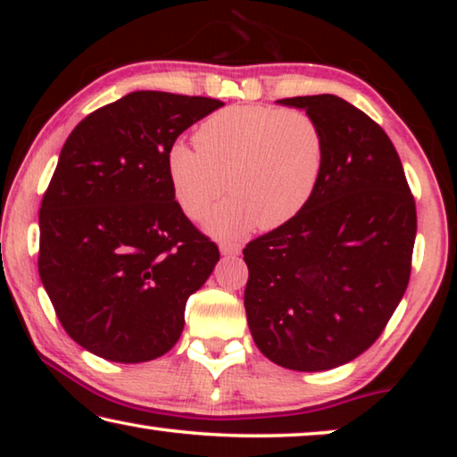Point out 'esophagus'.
Listing matches in <instances>:
<instances>
[{"mask_svg":"<svg viewBox=\"0 0 457 457\" xmlns=\"http://www.w3.org/2000/svg\"><path fill=\"white\" fill-rule=\"evenodd\" d=\"M220 252L223 253V256H237V253L242 252V247H239L237 244L223 242V244H220Z\"/></svg>","mask_w":457,"mask_h":457,"instance_id":"34e87169","label":"esophagus"}]
</instances>
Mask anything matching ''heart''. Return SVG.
<instances>
[{
	"label": "heart",
	"instance_id": "1",
	"mask_svg": "<svg viewBox=\"0 0 457 457\" xmlns=\"http://www.w3.org/2000/svg\"><path fill=\"white\" fill-rule=\"evenodd\" d=\"M197 146L167 149V177L181 210L218 237L278 229L306 210L324 171V135L311 114L280 106H229L197 129Z\"/></svg>",
	"mask_w": 457,
	"mask_h": 457
}]
</instances>
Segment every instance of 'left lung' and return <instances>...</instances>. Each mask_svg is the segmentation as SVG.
Masks as SVG:
<instances>
[{
    "instance_id": "left-lung-1",
    "label": "left lung",
    "mask_w": 457,
    "mask_h": 457,
    "mask_svg": "<svg viewBox=\"0 0 457 457\" xmlns=\"http://www.w3.org/2000/svg\"><path fill=\"white\" fill-rule=\"evenodd\" d=\"M324 135V171L306 210L244 247L253 343L292 370H327L381 337L411 276L415 199L391 138L335 95L278 100Z\"/></svg>"
}]
</instances>
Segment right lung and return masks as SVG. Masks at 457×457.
I'll return each mask as SVG.
<instances>
[{
  "instance_id": "right-lung-1",
  "label": "right lung",
  "mask_w": 457,
  "mask_h": 457,
  "mask_svg": "<svg viewBox=\"0 0 457 457\" xmlns=\"http://www.w3.org/2000/svg\"><path fill=\"white\" fill-rule=\"evenodd\" d=\"M221 100L137 90L82 119L40 207L37 270L68 337L114 362L173 349L220 250L175 201L167 149Z\"/></svg>"
}]
</instances>
